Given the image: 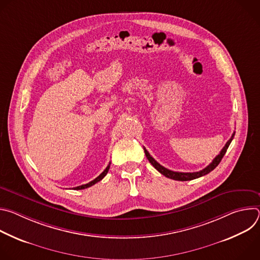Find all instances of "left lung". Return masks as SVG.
Returning a JSON list of instances; mask_svg holds the SVG:
<instances>
[{
    "label": "left lung",
    "mask_w": 260,
    "mask_h": 260,
    "mask_svg": "<svg viewBox=\"0 0 260 260\" xmlns=\"http://www.w3.org/2000/svg\"><path fill=\"white\" fill-rule=\"evenodd\" d=\"M234 136H235V133L233 134L232 138L228 141V143L225 144V146H224L223 148H222V150L220 151V153L213 159V161H212L208 167H206L205 169H203V170L200 171V172L181 173V172H174V171L168 170L167 168L160 166V165L149 154V152H148V151L145 149V148H144V151H145V154H146L147 159L149 160V162H150L160 174H162L164 176H166V177H168V178H170V179H173V180H177V181H189V180H193V179H197V178H200V177H202V176H205V175L209 174L210 172H212V171L220 164L222 157L224 156V154H225V152H226V150H228V148H229L230 144L232 143V141H233V139H234Z\"/></svg>",
    "instance_id": "left-lung-1"
}]
</instances>
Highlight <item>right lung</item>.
I'll list each match as a JSON object with an SVG mask.
<instances>
[{"label":"right lung","instance_id":"1","mask_svg":"<svg viewBox=\"0 0 260 260\" xmlns=\"http://www.w3.org/2000/svg\"><path fill=\"white\" fill-rule=\"evenodd\" d=\"M110 165H111V162H109V165H108V167L104 170V172L99 176V177H96L94 180H92V181H90L89 183H87V184H83V185H81V186H77V187H75L74 189L75 190H80V189H84V188H87V187H90V186H92V185H94L95 183H98V182H100L106 175H107V173H108V171H109V169H110Z\"/></svg>","mask_w":260,"mask_h":260}]
</instances>
